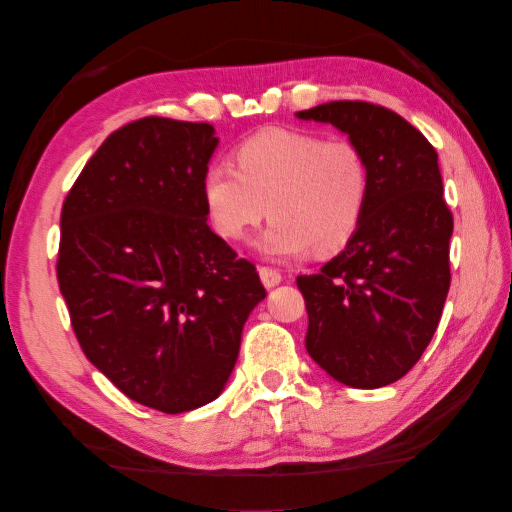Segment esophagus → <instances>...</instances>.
<instances>
[{"label":"esophagus","mask_w":512,"mask_h":512,"mask_svg":"<svg viewBox=\"0 0 512 512\" xmlns=\"http://www.w3.org/2000/svg\"><path fill=\"white\" fill-rule=\"evenodd\" d=\"M258 274H261V281H263L265 288H276V285L283 281V274L279 270H274V267H267V265L258 267Z\"/></svg>","instance_id":"34e87169"}]
</instances>
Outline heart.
I'll return each instance as SVG.
<instances>
[{"label": "heart", "mask_w": 512, "mask_h": 512, "mask_svg": "<svg viewBox=\"0 0 512 512\" xmlns=\"http://www.w3.org/2000/svg\"><path fill=\"white\" fill-rule=\"evenodd\" d=\"M231 157L236 169L211 161L200 179L206 220L220 238H247L267 209L274 218L261 249L272 258H297L310 249L337 254L360 231L371 173L353 141L263 128L242 139Z\"/></svg>", "instance_id": "1"}]
</instances>
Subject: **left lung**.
<instances>
[{
  "instance_id": "obj_1",
  "label": "left lung",
  "mask_w": 512,
  "mask_h": 512,
  "mask_svg": "<svg viewBox=\"0 0 512 512\" xmlns=\"http://www.w3.org/2000/svg\"><path fill=\"white\" fill-rule=\"evenodd\" d=\"M297 116L346 132L371 173L360 231L319 274L297 279L306 348L337 382L387 387L425 353L450 292L454 218L438 155L423 132L382 105L333 101Z\"/></svg>"
}]
</instances>
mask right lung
Returning a JSON list of instances; mask_svg holds the SVG:
<instances>
[{"label": "right lung", "mask_w": 512, "mask_h": 512, "mask_svg": "<svg viewBox=\"0 0 512 512\" xmlns=\"http://www.w3.org/2000/svg\"><path fill=\"white\" fill-rule=\"evenodd\" d=\"M213 132L164 116L123 125L60 213L56 274L80 348L116 389L164 414L220 396L265 299L254 263L206 224Z\"/></svg>", "instance_id": "obj_1"}]
</instances>
